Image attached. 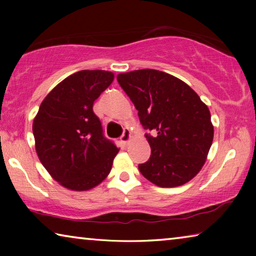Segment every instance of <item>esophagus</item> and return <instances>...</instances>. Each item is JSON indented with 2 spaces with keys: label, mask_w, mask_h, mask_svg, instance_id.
I'll list each match as a JSON object with an SVG mask.
<instances>
[{
  "label": "esophagus",
  "mask_w": 256,
  "mask_h": 256,
  "mask_svg": "<svg viewBox=\"0 0 256 256\" xmlns=\"http://www.w3.org/2000/svg\"><path fill=\"white\" fill-rule=\"evenodd\" d=\"M131 131H130L128 128H125L124 132L122 134V136H120V140H122L124 144H128L130 140H131Z\"/></svg>",
  "instance_id": "1"
}]
</instances>
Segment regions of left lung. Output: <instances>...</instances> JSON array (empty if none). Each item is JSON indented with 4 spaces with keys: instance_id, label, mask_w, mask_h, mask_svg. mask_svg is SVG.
Instances as JSON below:
<instances>
[{
    "instance_id": "8db88e82",
    "label": "left lung",
    "mask_w": 256,
    "mask_h": 256,
    "mask_svg": "<svg viewBox=\"0 0 256 256\" xmlns=\"http://www.w3.org/2000/svg\"><path fill=\"white\" fill-rule=\"evenodd\" d=\"M118 81L138 110L151 156L138 170L159 188L188 183L202 170L214 141L208 106L178 78L144 68L120 73Z\"/></svg>"
}]
</instances>
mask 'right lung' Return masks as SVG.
<instances>
[{"label": "right lung", "instance_id": "1", "mask_svg": "<svg viewBox=\"0 0 256 256\" xmlns=\"http://www.w3.org/2000/svg\"><path fill=\"white\" fill-rule=\"evenodd\" d=\"M114 81V73L82 70L47 94L34 116V148L48 174L66 188L88 190L110 174L120 149L102 134L94 102Z\"/></svg>", "mask_w": 256, "mask_h": 256}]
</instances>
